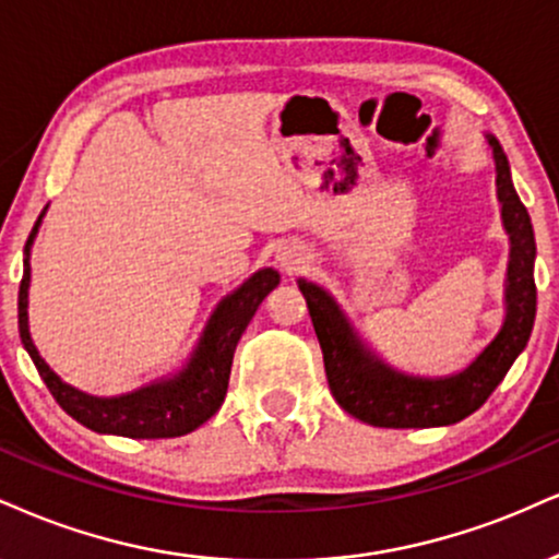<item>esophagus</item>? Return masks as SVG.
I'll return each mask as SVG.
<instances>
[{"instance_id":"esophagus-1","label":"esophagus","mask_w":559,"mask_h":559,"mask_svg":"<svg viewBox=\"0 0 559 559\" xmlns=\"http://www.w3.org/2000/svg\"><path fill=\"white\" fill-rule=\"evenodd\" d=\"M278 262L284 265L286 273H294V271H299V265L305 262V258L294 250H284V252H278Z\"/></svg>"}]
</instances>
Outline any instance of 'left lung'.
<instances>
[{
	"label": "left lung",
	"mask_w": 559,
	"mask_h": 559,
	"mask_svg": "<svg viewBox=\"0 0 559 559\" xmlns=\"http://www.w3.org/2000/svg\"><path fill=\"white\" fill-rule=\"evenodd\" d=\"M487 140L495 156L502 226L510 237L506 320L500 333L466 369L448 378H414L388 367L372 352H367L331 294L312 281L299 278V292L305 294L309 318L318 333L333 399L359 421L393 429L455 425L492 395L518 354L528 344L536 318L534 226L510 179L502 145L492 134H487Z\"/></svg>",
	"instance_id": "1"
}]
</instances>
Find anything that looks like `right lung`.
Listing matches in <instances>:
<instances>
[{
	"mask_svg": "<svg viewBox=\"0 0 559 559\" xmlns=\"http://www.w3.org/2000/svg\"><path fill=\"white\" fill-rule=\"evenodd\" d=\"M46 213V211H44ZM44 213L38 215L28 241H25L23 260V281H20L17 294V325L20 341L25 352L31 354L33 365L41 374L46 388L57 399L72 419L100 435H122L132 440H158V437H179L192 432L205 425L211 416L218 412L226 399L228 374H231L234 352L241 333L250 325L252 314L258 312L262 299L278 286L281 275L273 267H262L239 288H234L221 305L213 309L203 335L181 372L174 378H164L151 382V385L132 390V393L114 395V399H98L87 395L83 390L67 385L59 374L46 365L33 346L28 331V286H31V245L36 239L38 226H41Z\"/></svg>",
	"mask_w": 559,
	"mask_h": 559,
	"instance_id": "obj_1",
	"label": "right lung"
}]
</instances>
